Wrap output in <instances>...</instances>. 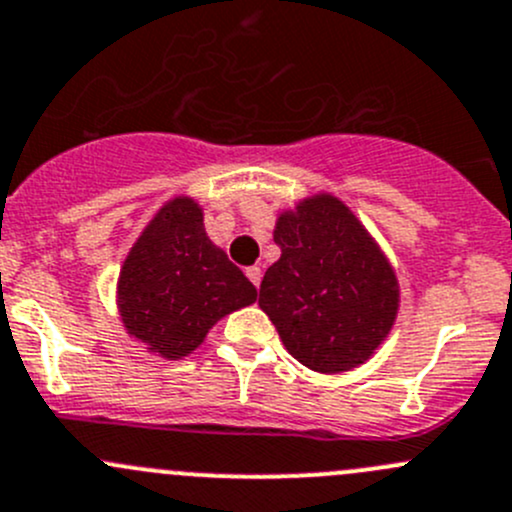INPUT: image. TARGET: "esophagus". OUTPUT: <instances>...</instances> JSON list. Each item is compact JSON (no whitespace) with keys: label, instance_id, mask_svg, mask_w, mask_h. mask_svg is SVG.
<instances>
[{"label":"esophagus","instance_id":"34e87169","mask_svg":"<svg viewBox=\"0 0 512 512\" xmlns=\"http://www.w3.org/2000/svg\"><path fill=\"white\" fill-rule=\"evenodd\" d=\"M246 276H249V281L258 288V283H261L263 273H261V268H258V266H249V268H246Z\"/></svg>","mask_w":512,"mask_h":512}]
</instances>
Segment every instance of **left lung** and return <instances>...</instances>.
I'll use <instances>...</instances> for the list:
<instances>
[{
  "instance_id": "left-lung-1",
  "label": "left lung",
  "mask_w": 512,
  "mask_h": 512,
  "mask_svg": "<svg viewBox=\"0 0 512 512\" xmlns=\"http://www.w3.org/2000/svg\"><path fill=\"white\" fill-rule=\"evenodd\" d=\"M281 258L258 305L300 365L335 374L362 365L389 335L399 308L392 266L355 214L330 194L278 217Z\"/></svg>"
}]
</instances>
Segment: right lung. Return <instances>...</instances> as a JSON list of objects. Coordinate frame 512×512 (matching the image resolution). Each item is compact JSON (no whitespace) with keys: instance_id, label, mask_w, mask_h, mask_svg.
I'll return each instance as SVG.
<instances>
[{"instance_id":"add662e5","label":"right lung","mask_w":512,"mask_h":512,"mask_svg":"<svg viewBox=\"0 0 512 512\" xmlns=\"http://www.w3.org/2000/svg\"><path fill=\"white\" fill-rule=\"evenodd\" d=\"M254 300V283L209 241L202 209L187 197L167 202L147 224L118 281L128 333L167 360L187 357L219 318Z\"/></svg>"}]
</instances>
